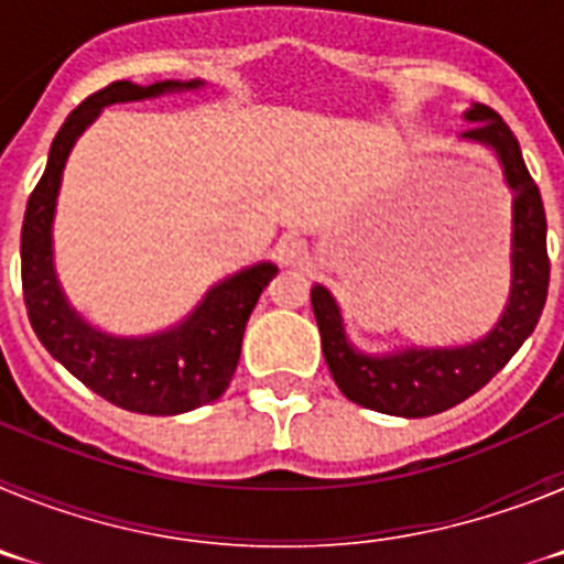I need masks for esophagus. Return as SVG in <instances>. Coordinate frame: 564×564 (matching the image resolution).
Here are the masks:
<instances>
[{"label":"esophagus","instance_id":"1","mask_svg":"<svg viewBox=\"0 0 564 564\" xmlns=\"http://www.w3.org/2000/svg\"><path fill=\"white\" fill-rule=\"evenodd\" d=\"M279 262L285 268H307L311 265V248H307L305 239L299 237H285L276 248Z\"/></svg>","mask_w":564,"mask_h":564}]
</instances>
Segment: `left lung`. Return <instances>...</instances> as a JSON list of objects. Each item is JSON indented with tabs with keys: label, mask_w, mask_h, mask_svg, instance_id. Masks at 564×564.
I'll list each match as a JSON object with an SVG mask.
<instances>
[{
	"label": "left lung",
	"mask_w": 564,
	"mask_h": 564,
	"mask_svg": "<svg viewBox=\"0 0 564 564\" xmlns=\"http://www.w3.org/2000/svg\"><path fill=\"white\" fill-rule=\"evenodd\" d=\"M460 141L488 149L500 163L511 192V288L495 327L477 341L457 347H401L364 352L344 330L336 296L313 285L311 302L322 333V350L338 390L358 406L398 417H426L475 395L511 361L542 316L547 299V223L536 183L522 161L520 143L495 109L471 104Z\"/></svg>",
	"instance_id": "8db88e82"
}]
</instances>
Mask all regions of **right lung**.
Listing matches in <instances>:
<instances>
[{
  "label": "right lung",
  "instance_id": "add662e5",
  "mask_svg": "<svg viewBox=\"0 0 564 564\" xmlns=\"http://www.w3.org/2000/svg\"><path fill=\"white\" fill-rule=\"evenodd\" d=\"M194 82H154L149 87L115 82L78 104L53 138L47 169L33 188L22 223V288L30 325L47 352L89 390L141 415H183L226 392L237 370L242 333L259 293L276 276L273 262H257L220 279L183 322L147 336H115L89 325L69 305L53 257V220L64 166L76 141L104 107L147 101L200 89Z\"/></svg>",
  "mask_w": 564,
  "mask_h": 564
}]
</instances>
